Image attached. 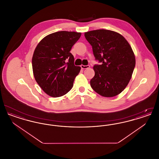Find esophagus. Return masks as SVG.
I'll return each mask as SVG.
<instances>
[{
  "mask_svg": "<svg viewBox=\"0 0 159 159\" xmlns=\"http://www.w3.org/2000/svg\"><path fill=\"white\" fill-rule=\"evenodd\" d=\"M81 68L82 69H86V68H89V65H87V66H84V65H81Z\"/></svg>",
  "mask_w": 159,
  "mask_h": 159,
  "instance_id": "obj_1",
  "label": "esophagus"
}]
</instances>
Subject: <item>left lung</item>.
Here are the masks:
<instances>
[{"label": "left lung", "instance_id": "obj_1", "mask_svg": "<svg viewBox=\"0 0 159 159\" xmlns=\"http://www.w3.org/2000/svg\"><path fill=\"white\" fill-rule=\"evenodd\" d=\"M84 36L92 46L95 60L101 63L93 66L92 88L102 97L117 95L128 85L135 66L131 46L123 36L113 31H90L84 33Z\"/></svg>", "mask_w": 159, "mask_h": 159}]
</instances>
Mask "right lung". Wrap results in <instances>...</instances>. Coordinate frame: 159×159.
I'll list each match as a JSON object with an SVG mask.
<instances>
[{"label":"right lung","mask_w":159,"mask_h":159,"mask_svg":"<svg viewBox=\"0 0 159 159\" xmlns=\"http://www.w3.org/2000/svg\"><path fill=\"white\" fill-rule=\"evenodd\" d=\"M80 33L61 31L43 38L36 46L32 58L36 81L48 95L61 97L70 91L80 67L74 64L70 51Z\"/></svg>","instance_id":"obj_1"}]
</instances>
